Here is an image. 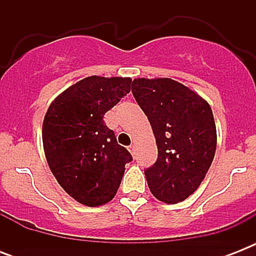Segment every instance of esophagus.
I'll return each instance as SVG.
<instances>
[{
  "label": "esophagus",
  "instance_id": "obj_1",
  "mask_svg": "<svg viewBox=\"0 0 256 256\" xmlns=\"http://www.w3.org/2000/svg\"><path fill=\"white\" fill-rule=\"evenodd\" d=\"M128 152H132V156H134V154H136V146H134V144H130V146H128Z\"/></svg>",
  "mask_w": 256,
  "mask_h": 256
}]
</instances>
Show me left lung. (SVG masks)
I'll return each instance as SVG.
<instances>
[{"instance_id":"1","label":"left lung","mask_w":256,"mask_h":256,"mask_svg":"<svg viewBox=\"0 0 256 256\" xmlns=\"http://www.w3.org/2000/svg\"><path fill=\"white\" fill-rule=\"evenodd\" d=\"M132 92L158 146L156 164L144 170L148 188L162 202H182L198 188L214 160L216 128L210 104L170 78H138Z\"/></svg>"}]
</instances>
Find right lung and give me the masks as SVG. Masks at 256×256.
<instances>
[{
  "mask_svg": "<svg viewBox=\"0 0 256 256\" xmlns=\"http://www.w3.org/2000/svg\"><path fill=\"white\" fill-rule=\"evenodd\" d=\"M130 78L88 77L57 96L46 112L42 140L62 188L86 206H100L120 188L128 148L116 142L104 114L130 92Z\"/></svg>",
  "mask_w": 256,
  "mask_h": 256,
  "instance_id": "right-lung-1",
  "label": "right lung"
}]
</instances>
